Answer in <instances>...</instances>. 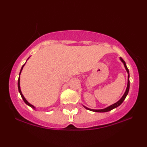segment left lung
I'll use <instances>...</instances> for the list:
<instances>
[{
	"mask_svg": "<svg viewBox=\"0 0 147 147\" xmlns=\"http://www.w3.org/2000/svg\"><path fill=\"white\" fill-rule=\"evenodd\" d=\"M120 59L124 63V67H125L126 71L128 72V84H127V88H126V90L125 91V92H124V95L122 96V97L119 99V101H118L117 102L115 103L114 104H113V105H111L110 106H109V107L106 108V109H100V110H95V109H88L86 107H84L86 108V109H88V110H90V111H94V112H99V113H104V112H108V111H110L111 110H113V109H115V108H117L119 106V105H121L122 104V103L124 102V100L125 99L126 95H128V93H129V87H130V82H129V69L127 68V67H126V65L125 63V62H124V61L122 59V58H120Z\"/></svg>",
	"mask_w": 147,
	"mask_h": 147,
	"instance_id": "obj_1",
	"label": "left lung"
}]
</instances>
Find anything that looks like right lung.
<instances>
[{"mask_svg": "<svg viewBox=\"0 0 147 147\" xmlns=\"http://www.w3.org/2000/svg\"><path fill=\"white\" fill-rule=\"evenodd\" d=\"M25 64H24V65H23V66H22V68H21V72H20V73H19V77H18V91H19L20 94H21V97H22V98H23V101H24L25 104H26L27 105L30 106V107L33 108V109H35V107H34V106L32 105V104H30V103L28 102V101L26 100V99H25V97H24V96H23V94H22V92H21V88H20V75H21V71H22V70H23V66H24V65H25Z\"/></svg>", "mask_w": 147, "mask_h": 147, "instance_id": "add662e5", "label": "right lung"}]
</instances>
